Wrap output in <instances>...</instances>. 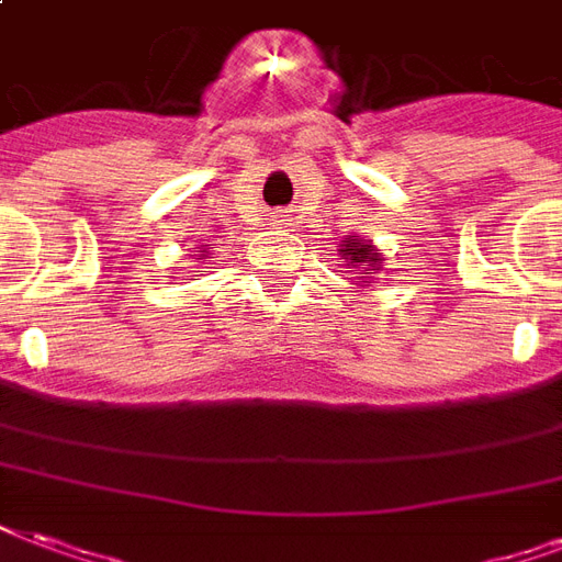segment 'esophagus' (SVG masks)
<instances>
[{
    "label": "esophagus",
    "instance_id": "esophagus-1",
    "mask_svg": "<svg viewBox=\"0 0 562 562\" xmlns=\"http://www.w3.org/2000/svg\"><path fill=\"white\" fill-rule=\"evenodd\" d=\"M278 218V222H286V218H281V216H276Z\"/></svg>",
    "mask_w": 562,
    "mask_h": 562
}]
</instances>
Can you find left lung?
<instances>
[{
  "label": "left lung",
  "instance_id": "obj_1",
  "mask_svg": "<svg viewBox=\"0 0 562 562\" xmlns=\"http://www.w3.org/2000/svg\"><path fill=\"white\" fill-rule=\"evenodd\" d=\"M340 251V257L346 260V269L349 272H356L361 281L364 278L373 276V269H382V255H379V248H373L367 239H344V246L337 248ZM370 284V281H367Z\"/></svg>",
  "mask_w": 562,
  "mask_h": 562
}]
</instances>
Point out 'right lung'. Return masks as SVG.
<instances>
[{"label":"right lung","instance_id":"1","mask_svg":"<svg viewBox=\"0 0 562 562\" xmlns=\"http://www.w3.org/2000/svg\"><path fill=\"white\" fill-rule=\"evenodd\" d=\"M201 257H204V255H201Z\"/></svg>","mask_w":562,"mask_h":562}]
</instances>
